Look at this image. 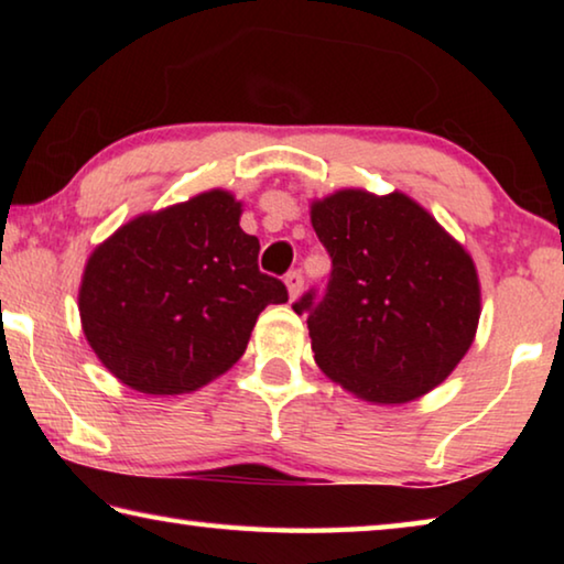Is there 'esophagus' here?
Here are the masks:
<instances>
[{
	"label": "esophagus",
	"instance_id": "1",
	"mask_svg": "<svg viewBox=\"0 0 564 564\" xmlns=\"http://www.w3.org/2000/svg\"><path fill=\"white\" fill-rule=\"evenodd\" d=\"M285 289H289V299L295 301L301 295V289H303V275L301 271H291L289 275H285Z\"/></svg>",
	"mask_w": 564,
	"mask_h": 564
}]
</instances>
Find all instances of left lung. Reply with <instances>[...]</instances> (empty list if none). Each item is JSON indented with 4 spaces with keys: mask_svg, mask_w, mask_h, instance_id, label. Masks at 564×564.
<instances>
[{
    "mask_svg": "<svg viewBox=\"0 0 564 564\" xmlns=\"http://www.w3.org/2000/svg\"><path fill=\"white\" fill-rule=\"evenodd\" d=\"M333 261L323 301L305 293L311 348L333 383L376 405L431 393L470 350L480 321L473 256L403 191L340 188L311 204Z\"/></svg>",
    "mask_w": 564,
    "mask_h": 564,
    "instance_id": "left-lung-1",
    "label": "left lung"
}]
</instances>
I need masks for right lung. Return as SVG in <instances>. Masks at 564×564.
<instances>
[{
    "label": "right lung",
    "mask_w": 564,
    "mask_h": 564,
    "mask_svg": "<svg viewBox=\"0 0 564 564\" xmlns=\"http://www.w3.org/2000/svg\"><path fill=\"white\" fill-rule=\"evenodd\" d=\"M243 204L212 188L141 214L94 248L79 285L82 330L109 373L144 395L212 383L243 356L285 285L259 271Z\"/></svg>",
    "instance_id": "right-lung-1"
}]
</instances>
